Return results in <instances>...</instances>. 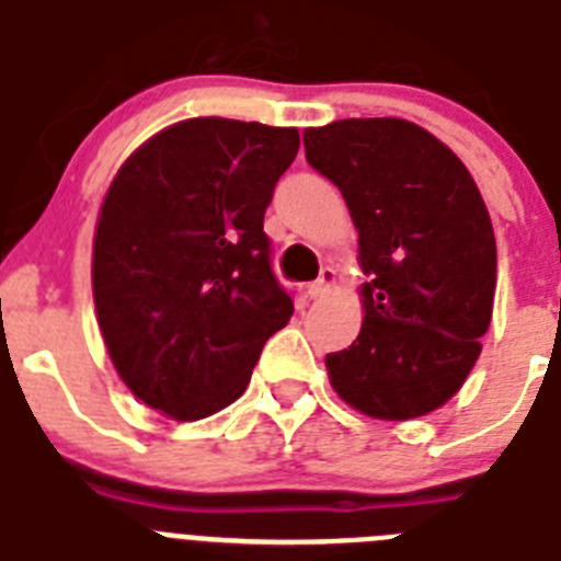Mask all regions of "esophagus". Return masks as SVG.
Here are the masks:
<instances>
[{
    "mask_svg": "<svg viewBox=\"0 0 561 561\" xmlns=\"http://www.w3.org/2000/svg\"><path fill=\"white\" fill-rule=\"evenodd\" d=\"M333 285H335V271H333V267H321L319 279L310 282V285H308L310 299H321V296H328L330 290H333Z\"/></svg>",
    "mask_w": 561,
    "mask_h": 561,
    "instance_id": "obj_1",
    "label": "esophagus"
}]
</instances>
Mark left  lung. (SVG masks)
<instances>
[{
    "label": "left lung",
    "instance_id": "8db88e82",
    "mask_svg": "<svg viewBox=\"0 0 561 561\" xmlns=\"http://www.w3.org/2000/svg\"><path fill=\"white\" fill-rule=\"evenodd\" d=\"M301 138L347 203L369 276L362 333L324 358L330 383L378 421L428 415L466 383L494 310L496 242L480 188L412 121H333Z\"/></svg>",
    "mask_w": 561,
    "mask_h": 561
}]
</instances>
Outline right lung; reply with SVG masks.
<instances>
[{
  "mask_svg": "<svg viewBox=\"0 0 561 561\" xmlns=\"http://www.w3.org/2000/svg\"><path fill=\"white\" fill-rule=\"evenodd\" d=\"M294 126L188 118L112 178L92 240V299L121 381L172 421L245 392L265 341L294 316L262 231Z\"/></svg>",
  "mask_w": 561,
  "mask_h": 561,
  "instance_id": "add662e5",
  "label": "right lung"
}]
</instances>
